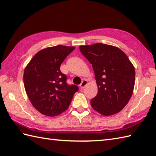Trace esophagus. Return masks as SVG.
I'll use <instances>...</instances> for the list:
<instances>
[{"label": "esophagus", "mask_w": 156, "mask_h": 156, "mask_svg": "<svg viewBox=\"0 0 156 156\" xmlns=\"http://www.w3.org/2000/svg\"><path fill=\"white\" fill-rule=\"evenodd\" d=\"M87 84H88V81L87 80H82V83L80 85L81 89H83L86 87V86L87 85Z\"/></svg>", "instance_id": "1"}]
</instances>
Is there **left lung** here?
<instances>
[{"label": "left lung", "instance_id": "1", "mask_svg": "<svg viewBox=\"0 0 156 156\" xmlns=\"http://www.w3.org/2000/svg\"><path fill=\"white\" fill-rule=\"evenodd\" d=\"M80 50L94 69L98 93L91 99L92 107L109 116L123 108L133 94L135 72L125 53L104 44L80 45Z\"/></svg>", "mask_w": 156, "mask_h": 156}]
</instances>
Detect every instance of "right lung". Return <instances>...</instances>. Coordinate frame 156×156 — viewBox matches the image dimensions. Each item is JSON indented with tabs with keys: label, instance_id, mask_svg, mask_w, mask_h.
Listing matches in <instances>:
<instances>
[{
	"label": "right lung",
	"instance_id": "add662e5",
	"mask_svg": "<svg viewBox=\"0 0 156 156\" xmlns=\"http://www.w3.org/2000/svg\"><path fill=\"white\" fill-rule=\"evenodd\" d=\"M74 47L58 45L41 49L36 54L23 74L25 89L33 106L41 114L54 117L69 107L78 90L76 85H69L60 66Z\"/></svg>",
	"mask_w": 156,
	"mask_h": 156
}]
</instances>
